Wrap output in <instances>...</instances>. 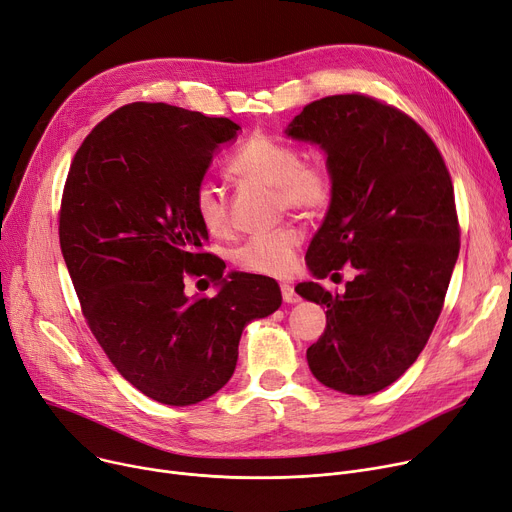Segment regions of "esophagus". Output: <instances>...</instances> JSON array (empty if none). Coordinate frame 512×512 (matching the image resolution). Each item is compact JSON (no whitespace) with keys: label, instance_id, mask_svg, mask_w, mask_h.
<instances>
[{"label":"esophagus","instance_id":"1","mask_svg":"<svg viewBox=\"0 0 512 512\" xmlns=\"http://www.w3.org/2000/svg\"><path fill=\"white\" fill-rule=\"evenodd\" d=\"M280 290H282V299H284V303H299V294L294 292V286H290V284H282V286H280Z\"/></svg>","mask_w":512,"mask_h":512}]
</instances>
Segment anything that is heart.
<instances>
[{"mask_svg": "<svg viewBox=\"0 0 512 512\" xmlns=\"http://www.w3.org/2000/svg\"><path fill=\"white\" fill-rule=\"evenodd\" d=\"M232 172L249 182L274 188L276 205L313 213L324 207L332 193L330 174L319 164H303L301 153L284 143L265 137L251 139L230 164ZM193 205L199 222L209 234L228 232V209L222 188L201 180L195 188ZM303 242L301 228L286 224L274 232L255 234L232 253V261L242 272L257 276H286Z\"/></svg>", "mask_w": 512, "mask_h": 512, "instance_id": "1", "label": "heart"}]
</instances>
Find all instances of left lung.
<instances>
[{
    "instance_id": "left-lung-1",
    "label": "left lung",
    "mask_w": 512,
    "mask_h": 512,
    "mask_svg": "<svg viewBox=\"0 0 512 512\" xmlns=\"http://www.w3.org/2000/svg\"><path fill=\"white\" fill-rule=\"evenodd\" d=\"M284 132L324 151L332 182L305 257L315 280L297 286L328 309L309 369L342 394L380 392L417 361L442 311L459 257L450 174L417 122L365 95L313 101ZM344 262L358 276L332 295L316 280Z\"/></svg>"
}]
</instances>
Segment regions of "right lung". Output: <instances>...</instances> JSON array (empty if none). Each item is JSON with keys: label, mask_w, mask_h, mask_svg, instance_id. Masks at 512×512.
<instances>
[{"label": "right lung", "mask_w": 512, "mask_h": 512, "mask_svg": "<svg viewBox=\"0 0 512 512\" xmlns=\"http://www.w3.org/2000/svg\"><path fill=\"white\" fill-rule=\"evenodd\" d=\"M240 126L166 103H130L93 128L68 172L60 247L87 324L122 378L170 407L222 390L251 321L282 292L201 253L209 238L193 195ZM184 273L216 280L213 300L186 298Z\"/></svg>", "instance_id": "add662e5"}]
</instances>
